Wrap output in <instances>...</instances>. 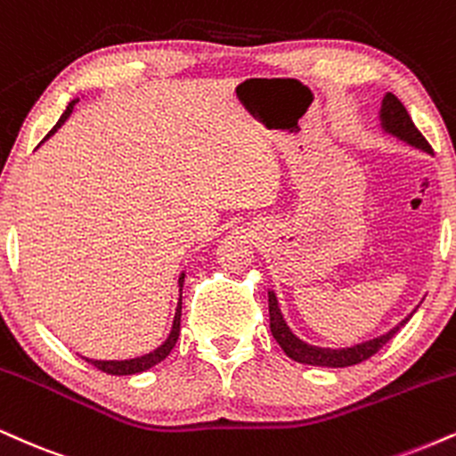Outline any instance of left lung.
Wrapping results in <instances>:
<instances>
[{"label":"left lung","instance_id":"8db88e82","mask_svg":"<svg viewBox=\"0 0 456 456\" xmlns=\"http://www.w3.org/2000/svg\"><path fill=\"white\" fill-rule=\"evenodd\" d=\"M380 125L387 134L395 135L397 140L405 142V144L420 148V151L429 152L431 155V146L429 142L425 140V135L416 129V125L410 118L408 110L403 108V103L393 95V93H387L385 100H382V108H380ZM267 297H270V329L272 336L276 338V342L281 344V348L297 363H305V365H318V367H348V365H356L361 361L370 359L371 354H376L385 344L391 339L395 333L402 329L405 322L412 318V314H408L399 322L397 327H393L391 331H387L385 336H378L374 339H367V342L354 344L350 348H321V346H312V344L301 342V339L290 331L287 322H284L282 312L278 308V299L273 290H267Z\"/></svg>","mask_w":456,"mask_h":456}]
</instances>
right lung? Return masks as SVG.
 I'll return each mask as SVG.
<instances>
[{"mask_svg":"<svg viewBox=\"0 0 456 456\" xmlns=\"http://www.w3.org/2000/svg\"><path fill=\"white\" fill-rule=\"evenodd\" d=\"M76 102H69V106L65 108V112L61 114V118H59V123L54 125V127L48 131V135L44 140H48L51 135L57 131L61 125L65 123V120L69 118L71 110H74ZM183 284H184V273H180L178 278V287H180V299H178V308H175V314H174V325H172V331H169V336L166 342L161 344V346L152 350V353L148 354H142V356H135V359H125V361H95V359H85L89 361L91 365H95L97 370L106 371V374L110 376H134V374H142V371L151 370V367H155L157 363H161L166 356L172 353V348L175 346V342H178V336H180V316H183Z\"/></svg>","mask_w":456,"mask_h":456,"instance_id":"1","label":"right lung"}]
</instances>
